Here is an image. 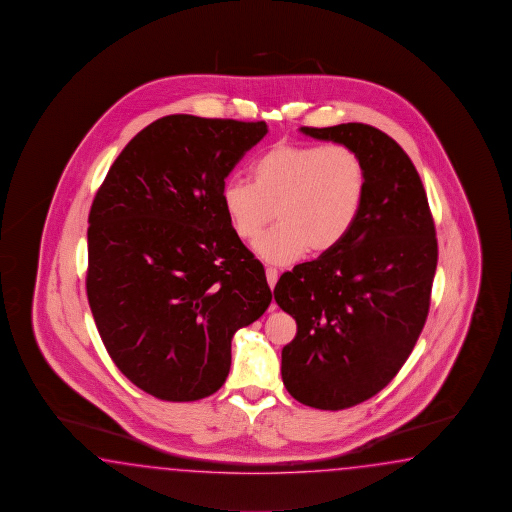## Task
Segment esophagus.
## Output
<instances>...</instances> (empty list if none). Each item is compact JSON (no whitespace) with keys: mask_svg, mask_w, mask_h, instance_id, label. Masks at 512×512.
I'll return each mask as SVG.
<instances>
[{"mask_svg":"<svg viewBox=\"0 0 512 512\" xmlns=\"http://www.w3.org/2000/svg\"><path fill=\"white\" fill-rule=\"evenodd\" d=\"M277 277H279V272H277V268H266V281L270 284V288H275V284H277ZM275 308V305H273Z\"/></svg>","mask_w":512,"mask_h":512,"instance_id":"obj_1","label":"esophagus"}]
</instances>
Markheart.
Instances as JSON below:
<instances>
[{"mask_svg": "<svg viewBox=\"0 0 512 512\" xmlns=\"http://www.w3.org/2000/svg\"><path fill=\"white\" fill-rule=\"evenodd\" d=\"M251 180L231 178L220 204L237 239L253 242L264 261L292 264L307 251L325 255L351 235L367 193V169L347 145L275 143L251 167Z\"/></svg>", "mask_w": 512, "mask_h": 512, "instance_id": "heart-1", "label": "heart"}]
</instances>
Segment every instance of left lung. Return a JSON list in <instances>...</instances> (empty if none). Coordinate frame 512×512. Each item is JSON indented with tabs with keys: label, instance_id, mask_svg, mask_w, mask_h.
Returning a JSON list of instances; mask_svg holds the SVG:
<instances>
[{
	"label": "left lung",
	"instance_id": "obj_1",
	"mask_svg": "<svg viewBox=\"0 0 512 512\" xmlns=\"http://www.w3.org/2000/svg\"><path fill=\"white\" fill-rule=\"evenodd\" d=\"M364 159L360 218L338 248L281 275L273 296L296 319L286 391L310 408H351L395 378L428 318L437 239L421 176L395 139L362 123L310 128Z\"/></svg>",
	"mask_w": 512,
	"mask_h": 512
}]
</instances>
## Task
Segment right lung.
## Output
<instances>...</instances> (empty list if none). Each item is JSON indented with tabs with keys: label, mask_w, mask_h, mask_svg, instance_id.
I'll return each instance as SVG.
<instances>
[{
	"label": "right lung",
	"mask_w": 512,
	"mask_h": 512,
	"mask_svg": "<svg viewBox=\"0 0 512 512\" xmlns=\"http://www.w3.org/2000/svg\"><path fill=\"white\" fill-rule=\"evenodd\" d=\"M264 121L176 114L143 128L91 204L86 292L106 351L169 402L226 382L231 340L272 301L261 261L229 228L220 191Z\"/></svg>",
	"instance_id": "obj_1"
}]
</instances>
